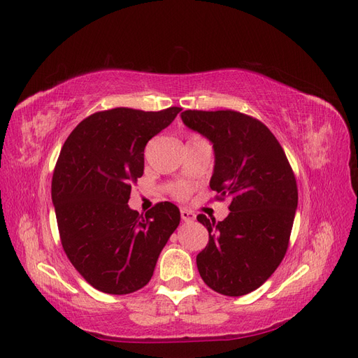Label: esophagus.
Segmentation results:
<instances>
[{
    "label": "esophagus",
    "instance_id": "obj_1",
    "mask_svg": "<svg viewBox=\"0 0 358 358\" xmlns=\"http://www.w3.org/2000/svg\"><path fill=\"white\" fill-rule=\"evenodd\" d=\"M180 218H182V221L191 222V221L196 220V213L188 210V209H182V210H180Z\"/></svg>",
    "mask_w": 358,
    "mask_h": 358
}]
</instances>
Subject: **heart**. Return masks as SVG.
Listing matches in <instances>:
<instances>
[{"instance_id":"b5f03b06","label":"heart","mask_w":358,"mask_h":358,"mask_svg":"<svg viewBox=\"0 0 358 358\" xmlns=\"http://www.w3.org/2000/svg\"><path fill=\"white\" fill-rule=\"evenodd\" d=\"M192 138H196V137H192ZM188 192H189L188 188H185V187H178V188L173 189V196H175L176 199H187Z\"/></svg>"}]
</instances>
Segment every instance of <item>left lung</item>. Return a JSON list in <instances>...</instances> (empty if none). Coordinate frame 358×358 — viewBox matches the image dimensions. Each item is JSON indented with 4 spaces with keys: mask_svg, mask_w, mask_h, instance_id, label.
<instances>
[{
    "mask_svg": "<svg viewBox=\"0 0 358 358\" xmlns=\"http://www.w3.org/2000/svg\"><path fill=\"white\" fill-rule=\"evenodd\" d=\"M182 121L208 137L215 150L210 189L230 199L216 222L197 220L209 243L197 255L204 284L224 296L248 294L282 262L297 209V183L282 146L258 119L234 110H185Z\"/></svg>",
    "mask_w": 358,
    "mask_h": 358,
    "instance_id": "left-lung-1",
    "label": "left lung"
}]
</instances>
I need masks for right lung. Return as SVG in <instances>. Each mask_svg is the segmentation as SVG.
<instances>
[{
  "label": "right lung",
  "instance_id": "add662e5",
  "mask_svg": "<svg viewBox=\"0 0 358 358\" xmlns=\"http://www.w3.org/2000/svg\"><path fill=\"white\" fill-rule=\"evenodd\" d=\"M180 110L96 112L73 129L59 152L52 201L64 252L86 282L107 294L143 288L180 222L173 203H157L145 216L127 204L143 175L146 143Z\"/></svg>",
  "mask_w": 358,
  "mask_h": 358
}]
</instances>
